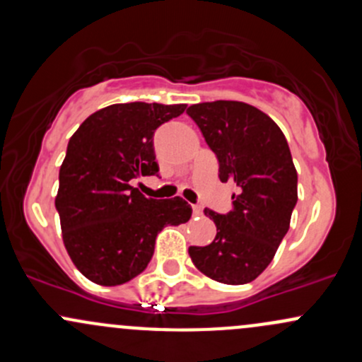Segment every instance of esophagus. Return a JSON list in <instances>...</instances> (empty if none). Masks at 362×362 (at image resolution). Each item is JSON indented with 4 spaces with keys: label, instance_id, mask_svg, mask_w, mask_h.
I'll return each instance as SVG.
<instances>
[{
    "label": "esophagus",
    "instance_id": "34e87169",
    "mask_svg": "<svg viewBox=\"0 0 362 362\" xmlns=\"http://www.w3.org/2000/svg\"><path fill=\"white\" fill-rule=\"evenodd\" d=\"M192 213L194 215H201V213H203V208H201L199 204H192Z\"/></svg>",
    "mask_w": 362,
    "mask_h": 362
}]
</instances>
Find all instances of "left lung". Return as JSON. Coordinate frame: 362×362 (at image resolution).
<instances>
[{
	"instance_id": "obj_1",
	"label": "left lung",
	"mask_w": 362,
	"mask_h": 362,
	"mask_svg": "<svg viewBox=\"0 0 362 362\" xmlns=\"http://www.w3.org/2000/svg\"><path fill=\"white\" fill-rule=\"evenodd\" d=\"M187 114L215 152L220 180L239 189L229 213L204 208L216 235L208 246H191L189 255L204 276L246 284L267 269L290 229L298 199L290 147L271 117L245 102H203Z\"/></svg>"
}]
</instances>
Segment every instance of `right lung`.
Returning <instances> with one entry per match:
<instances>
[{
	"instance_id": "add662e5",
	"label": "right lung",
	"mask_w": 362,
	"mask_h": 362,
	"mask_svg": "<svg viewBox=\"0 0 362 362\" xmlns=\"http://www.w3.org/2000/svg\"><path fill=\"white\" fill-rule=\"evenodd\" d=\"M184 111V104H114L86 117L71 136L55 208L71 260L93 283H128L149 265L163 227L191 218L182 197L147 199L130 184L158 175L152 136Z\"/></svg>"
}]
</instances>
